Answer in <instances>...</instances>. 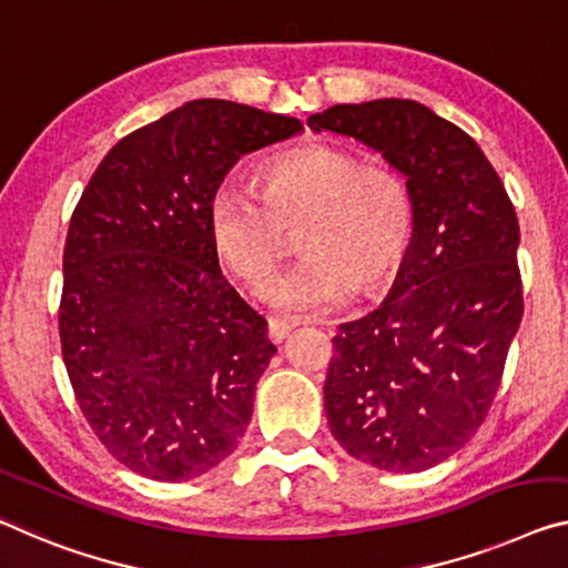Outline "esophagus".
<instances>
[{"mask_svg":"<svg viewBox=\"0 0 568 568\" xmlns=\"http://www.w3.org/2000/svg\"><path fill=\"white\" fill-rule=\"evenodd\" d=\"M294 327H296V322L272 317L268 320V339H272V343H282V339L290 335Z\"/></svg>","mask_w":568,"mask_h":568,"instance_id":"obj_1","label":"esophagus"}]
</instances>
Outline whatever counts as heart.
Here are the masks:
<instances>
[{"instance_id": "heart-1", "label": "heart", "mask_w": 568, "mask_h": 568, "mask_svg": "<svg viewBox=\"0 0 568 568\" xmlns=\"http://www.w3.org/2000/svg\"><path fill=\"white\" fill-rule=\"evenodd\" d=\"M292 233H302L307 256L268 286L266 300L290 314L329 312L355 290H386L404 268L414 239L412 195L396 172L310 144L268 156L258 190L223 180L207 200L215 256L251 290L272 278Z\"/></svg>"}]
</instances>
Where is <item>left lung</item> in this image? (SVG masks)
<instances>
[{
	"label": "left lung",
	"mask_w": 568,
	"mask_h": 568,
	"mask_svg": "<svg viewBox=\"0 0 568 568\" xmlns=\"http://www.w3.org/2000/svg\"><path fill=\"white\" fill-rule=\"evenodd\" d=\"M406 178L414 239L378 310L343 322L325 381L329 432L386 473H422L485 422L523 317L516 207L477 142L424 103L312 113Z\"/></svg>",
	"instance_id": "1"
}]
</instances>
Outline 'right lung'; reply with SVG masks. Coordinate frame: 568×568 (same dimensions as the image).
<instances>
[{
	"instance_id": "1",
	"label": "right lung",
	"mask_w": 568,
	"mask_h": 568,
	"mask_svg": "<svg viewBox=\"0 0 568 568\" xmlns=\"http://www.w3.org/2000/svg\"><path fill=\"white\" fill-rule=\"evenodd\" d=\"M304 132L200 99L103 156L68 229L60 343L78 404L121 465L185 483L239 447L276 347L221 274L207 200L243 154Z\"/></svg>"
}]
</instances>
